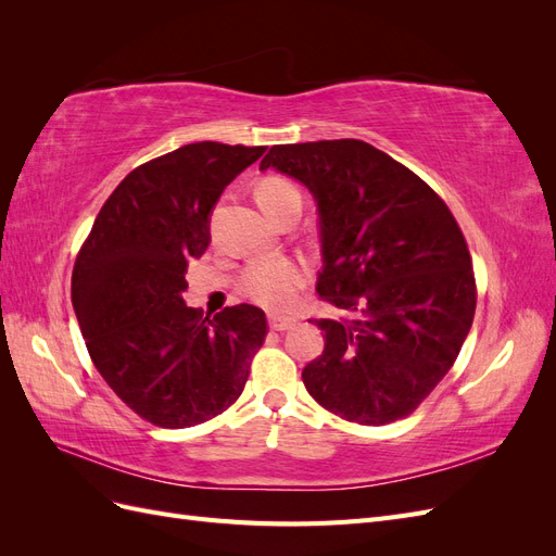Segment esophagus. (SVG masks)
<instances>
[{
  "label": "esophagus",
  "mask_w": 556,
  "mask_h": 556,
  "mask_svg": "<svg viewBox=\"0 0 556 556\" xmlns=\"http://www.w3.org/2000/svg\"><path fill=\"white\" fill-rule=\"evenodd\" d=\"M296 325L294 317H282V315H271L268 317V327H271L274 331H288Z\"/></svg>",
  "instance_id": "1"
}]
</instances>
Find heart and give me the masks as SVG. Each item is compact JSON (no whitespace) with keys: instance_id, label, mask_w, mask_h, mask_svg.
<instances>
[{"instance_id":"obj_1","label":"heart","mask_w":556,"mask_h":556,"mask_svg":"<svg viewBox=\"0 0 556 556\" xmlns=\"http://www.w3.org/2000/svg\"><path fill=\"white\" fill-rule=\"evenodd\" d=\"M257 201L274 217L282 206L292 204V201L301 204V192L290 178L268 174L257 185ZM306 282L308 268L296 260H260L245 268L239 280V290L264 308L285 311L294 306V301L299 292L306 288Z\"/></svg>"}]
</instances>
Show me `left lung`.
<instances>
[{
  "instance_id": "obj_1",
  "label": "left lung",
  "mask_w": 556,
  "mask_h": 556,
  "mask_svg": "<svg viewBox=\"0 0 556 556\" xmlns=\"http://www.w3.org/2000/svg\"><path fill=\"white\" fill-rule=\"evenodd\" d=\"M317 199V294L339 319L301 378L325 410L380 427L408 417L452 368L473 325L476 276L445 201L408 166L357 139L271 146L260 169Z\"/></svg>"
}]
</instances>
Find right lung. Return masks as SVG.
<instances>
[{
  "label": "right lung",
  "mask_w": 556,
  "mask_h": 556,
  "mask_svg": "<svg viewBox=\"0 0 556 556\" xmlns=\"http://www.w3.org/2000/svg\"><path fill=\"white\" fill-rule=\"evenodd\" d=\"M266 146L188 143L117 185L83 241L72 304L97 371L146 422L185 429L227 410L266 339L264 311L215 317L182 301L211 243V211Z\"/></svg>",
  "instance_id": "right-lung-1"
}]
</instances>
